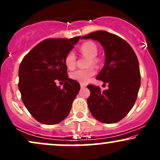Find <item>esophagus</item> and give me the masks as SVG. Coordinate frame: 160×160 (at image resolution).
<instances>
[{"label":"esophagus","instance_id":"esophagus-1","mask_svg":"<svg viewBox=\"0 0 160 160\" xmlns=\"http://www.w3.org/2000/svg\"><path fill=\"white\" fill-rule=\"evenodd\" d=\"M86 86L85 85V84H83V83H80V87H81L82 89V88H85Z\"/></svg>","mask_w":160,"mask_h":160}]
</instances>
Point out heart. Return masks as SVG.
Instances as JSON below:
<instances>
[{
    "instance_id": "heart-1",
    "label": "heart",
    "mask_w": 160,
    "mask_h": 160,
    "mask_svg": "<svg viewBox=\"0 0 160 160\" xmlns=\"http://www.w3.org/2000/svg\"><path fill=\"white\" fill-rule=\"evenodd\" d=\"M80 52L82 55L86 56L89 58V66L96 65L98 63V59L96 58L98 55V50L97 46L93 42L88 41L82 43L81 47H80ZM77 57L74 52L71 51L67 54L65 57V65L68 69H73L76 65ZM95 71L93 68L82 70L79 69L74 71L71 74V78L73 80L78 81L81 83H86L95 74Z\"/></svg>"
}]
</instances>
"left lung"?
Instances as JSON below:
<instances>
[{
	"label": "left lung",
	"mask_w": 160,
	"mask_h": 160,
	"mask_svg": "<svg viewBox=\"0 0 160 160\" xmlns=\"http://www.w3.org/2000/svg\"><path fill=\"white\" fill-rule=\"evenodd\" d=\"M99 42L105 53V63L96 77L108 83V89L88 85L87 99L92 115L104 123H115L123 119L135 104L141 86L139 63L135 52L126 40L105 31L82 37ZM105 85V84H104Z\"/></svg>",
	"instance_id": "left-lung-1"
}]
</instances>
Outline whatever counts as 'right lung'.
I'll use <instances>...</instances> for the list:
<instances>
[{
	"instance_id": "add662e5",
	"label": "right lung",
	"mask_w": 160,
	"mask_h": 160,
	"mask_svg": "<svg viewBox=\"0 0 160 160\" xmlns=\"http://www.w3.org/2000/svg\"><path fill=\"white\" fill-rule=\"evenodd\" d=\"M80 38L46 39L28 53L20 64L22 100L32 117L41 123H58L71 111L80 86L68 78L65 59ZM56 79L65 81L62 89L56 86Z\"/></svg>"
}]
</instances>
